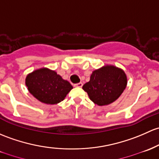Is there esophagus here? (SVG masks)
I'll use <instances>...</instances> for the list:
<instances>
[{
    "label": "esophagus",
    "instance_id": "1",
    "mask_svg": "<svg viewBox=\"0 0 159 159\" xmlns=\"http://www.w3.org/2000/svg\"><path fill=\"white\" fill-rule=\"evenodd\" d=\"M83 84L81 82H79V83H77V84H74V87H75V88H81L82 87Z\"/></svg>",
    "mask_w": 159,
    "mask_h": 159
}]
</instances>
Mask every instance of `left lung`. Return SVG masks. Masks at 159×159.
I'll list each match as a JSON object with an SVG mask.
<instances>
[{
    "mask_svg": "<svg viewBox=\"0 0 159 159\" xmlns=\"http://www.w3.org/2000/svg\"><path fill=\"white\" fill-rule=\"evenodd\" d=\"M127 84V78L121 68L105 66L93 71L90 81L82 88L90 99L99 106H104L119 98Z\"/></svg>",
    "mask_w": 159,
    "mask_h": 159,
    "instance_id": "left-lung-1",
    "label": "left lung"
}]
</instances>
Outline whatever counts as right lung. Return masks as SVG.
<instances>
[{
    "label": "right lung",
    "instance_id": "obj_1",
    "mask_svg": "<svg viewBox=\"0 0 159 159\" xmlns=\"http://www.w3.org/2000/svg\"><path fill=\"white\" fill-rule=\"evenodd\" d=\"M26 85L33 97L46 104H56L62 101L73 88L68 81L47 68L35 70L28 75Z\"/></svg>",
    "mask_w": 159,
    "mask_h": 159
}]
</instances>
